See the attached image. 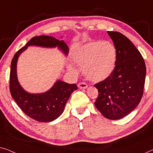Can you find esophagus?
Wrapping results in <instances>:
<instances>
[{
	"instance_id": "esophagus-1",
	"label": "esophagus",
	"mask_w": 153,
	"mask_h": 153,
	"mask_svg": "<svg viewBox=\"0 0 153 153\" xmlns=\"http://www.w3.org/2000/svg\"><path fill=\"white\" fill-rule=\"evenodd\" d=\"M77 87H78L79 89H86V88H87V85L85 82H79L78 85H77Z\"/></svg>"
}]
</instances>
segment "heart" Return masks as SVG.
I'll return each mask as SVG.
<instances>
[{"instance_id":"b5f03b06","label":"heart","mask_w":153,"mask_h":153,"mask_svg":"<svg viewBox=\"0 0 153 153\" xmlns=\"http://www.w3.org/2000/svg\"><path fill=\"white\" fill-rule=\"evenodd\" d=\"M117 52L112 43L108 41H91L79 47L74 53V64L82 68L85 76L90 80L100 82L107 78L114 69ZM68 70L76 75L78 70L68 65Z\"/></svg>"}]
</instances>
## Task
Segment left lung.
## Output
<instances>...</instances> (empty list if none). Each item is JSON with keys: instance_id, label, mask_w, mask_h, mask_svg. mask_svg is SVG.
I'll return each instance as SVG.
<instances>
[{"instance_id": "obj_1", "label": "left lung", "mask_w": 153, "mask_h": 153, "mask_svg": "<svg viewBox=\"0 0 153 153\" xmlns=\"http://www.w3.org/2000/svg\"><path fill=\"white\" fill-rule=\"evenodd\" d=\"M117 52L113 72L94 86L98 96L94 102L105 118L117 120L128 115L140 102L143 94L146 68L140 52L128 37L107 31Z\"/></svg>"}]
</instances>
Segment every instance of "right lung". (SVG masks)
<instances>
[{
    "label": "right lung",
    "mask_w": 153,
    "mask_h": 153,
    "mask_svg": "<svg viewBox=\"0 0 153 153\" xmlns=\"http://www.w3.org/2000/svg\"><path fill=\"white\" fill-rule=\"evenodd\" d=\"M30 46L56 47L68 54V46L64 41H59L51 36H34L17 51L11 62L10 74V91L12 97L21 110L30 118L39 122H51L55 120L64 110L66 103L71 94L77 89L76 84H68L58 80L50 90L41 94H29L19 85L16 76V63L19 56Z\"/></svg>",
    "instance_id": "right-lung-1"
}]
</instances>
